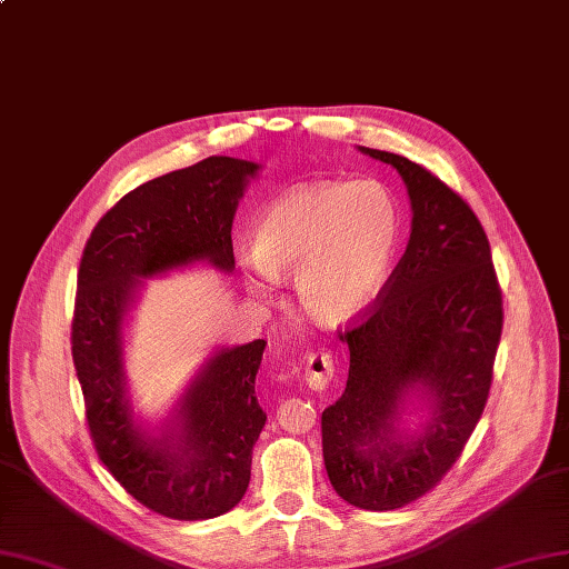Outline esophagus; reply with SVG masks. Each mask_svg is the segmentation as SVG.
<instances>
[{
	"mask_svg": "<svg viewBox=\"0 0 569 569\" xmlns=\"http://www.w3.org/2000/svg\"><path fill=\"white\" fill-rule=\"evenodd\" d=\"M333 378V355L331 352H315L307 359L305 382L311 390H326V385Z\"/></svg>",
	"mask_w": 569,
	"mask_h": 569,
	"instance_id": "1",
	"label": "esophagus"
}]
</instances>
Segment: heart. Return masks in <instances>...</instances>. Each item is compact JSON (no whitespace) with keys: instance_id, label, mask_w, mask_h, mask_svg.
<instances>
[{"instance_id":"obj_1","label":"heart","mask_w":569,"mask_h":569,"mask_svg":"<svg viewBox=\"0 0 569 569\" xmlns=\"http://www.w3.org/2000/svg\"><path fill=\"white\" fill-rule=\"evenodd\" d=\"M399 246V208L376 181L315 184L288 191L262 212L243 267L258 292L296 273L305 311L342 323L378 300Z\"/></svg>"}]
</instances>
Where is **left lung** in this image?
I'll return each instance as SVG.
<instances>
[{"label": "left lung", "instance_id": "8db88e82", "mask_svg": "<svg viewBox=\"0 0 569 569\" xmlns=\"http://www.w3.org/2000/svg\"><path fill=\"white\" fill-rule=\"evenodd\" d=\"M392 164L411 198V238L378 300L340 328L350 347L347 388L321 413L328 480L366 510H397L439 485L485 411L503 298L478 214L442 179L405 156L361 146ZM420 383L433 418L413 443L393 420Z\"/></svg>", "mask_w": 569, "mask_h": 569}]
</instances>
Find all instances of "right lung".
<instances>
[{"label":"right lung","mask_w":569,"mask_h":569,"mask_svg":"<svg viewBox=\"0 0 569 569\" xmlns=\"http://www.w3.org/2000/svg\"><path fill=\"white\" fill-rule=\"evenodd\" d=\"M254 172L210 156L146 181L99 219L78 269L70 350L91 442L130 497L172 520H210L243 499L267 420L254 397L267 342L214 355L181 401L179 432L151 439L124 397L120 328L139 279L196 260L233 269L231 224Z\"/></svg>","instance_id":"obj_1"}]
</instances>
